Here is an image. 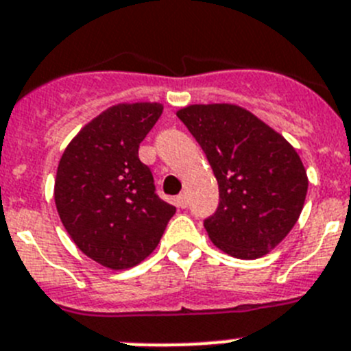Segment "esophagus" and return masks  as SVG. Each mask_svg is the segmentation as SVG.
<instances>
[{"label": "esophagus", "instance_id": "obj_1", "mask_svg": "<svg viewBox=\"0 0 351 351\" xmlns=\"http://www.w3.org/2000/svg\"><path fill=\"white\" fill-rule=\"evenodd\" d=\"M176 204H178V208H187L189 204L187 194H180L178 197H176Z\"/></svg>", "mask_w": 351, "mask_h": 351}]
</instances>
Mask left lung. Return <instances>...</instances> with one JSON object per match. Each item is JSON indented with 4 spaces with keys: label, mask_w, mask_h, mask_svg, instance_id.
I'll return each mask as SVG.
<instances>
[{
    "label": "left lung",
    "mask_w": 351,
    "mask_h": 351,
    "mask_svg": "<svg viewBox=\"0 0 351 351\" xmlns=\"http://www.w3.org/2000/svg\"><path fill=\"white\" fill-rule=\"evenodd\" d=\"M176 115L219 182V208L204 220L210 239L232 257L266 255L304 206L308 176L298 152L241 106L191 105Z\"/></svg>",
    "instance_id": "1"
}]
</instances>
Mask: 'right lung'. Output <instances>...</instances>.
I'll list each match as a JSON object with an SVG mask.
<instances>
[{
    "instance_id": "1",
    "label": "right lung",
    "mask_w": 351,
    "mask_h": 351,
    "mask_svg": "<svg viewBox=\"0 0 351 351\" xmlns=\"http://www.w3.org/2000/svg\"><path fill=\"white\" fill-rule=\"evenodd\" d=\"M162 113L159 103L117 105L71 140L59 160L53 199L62 226L87 257L110 269L156 250L176 208L157 195L138 148Z\"/></svg>"
}]
</instances>
